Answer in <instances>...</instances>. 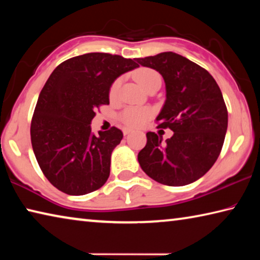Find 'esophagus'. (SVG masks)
I'll use <instances>...</instances> for the list:
<instances>
[{"label":"esophagus","instance_id":"esophagus-1","mask_svg":"<svg viewBox=\"0 0 260 260\" xmlns=\"http://www.w3.org/2000/svg\"><path fill=\"white\" fill-rule=\"evenodd\" d=\"M122 133H124V135H128V134L132 133V129H129V128H124V129H122Z\"/></svg>","mask_w":260,"mask_h":260}]
</instances>
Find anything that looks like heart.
<instances>
[{"label":"heart","instance_id":"1","mask_svg":"<svg viewBox=\"0 0 260 260\" xmlns=\"http://www.w3.org/2000/svg\"><path fill=\"white\" fill-rule=\"evenodd\" d=\"M135 79L139 82V85L148 89L149 87L153 85L156 81H160V76L158 74L155 70L143 68L140 69L139 71L135 73ZM120 87V79H116L110 86L109 89V96L111 100L117 98L118 91H119ZM151 116L150 109L142 108V107H128L122 110L119 114V119L124 122L126 126L128 127H140L146 122Z\"/></svg>","mask_w":260,"mask_h":260}]
</instances>
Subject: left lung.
Returning a JSON list of instances; mask_svg holds the SVG:
<instances>
[{"label": "left lung", "instance_id": "left-lung-1", "mask_svg": "<svg viewBox=\"0 0 260 260\" xmlns=\"http://www.w3.org/2000/svg\"><path fill=\"white\" fill-rule=\"evenodd\" d=\"M135 60L164 78L166 101L156 120L174 132L166 142L148 132L138 155L141 169L166 186L196 181L213 166L225 141L228 112L218 83L205 69L172 51Z\"/></svg>", "mask_w": 260, "mask_h": 260}]
</instances>
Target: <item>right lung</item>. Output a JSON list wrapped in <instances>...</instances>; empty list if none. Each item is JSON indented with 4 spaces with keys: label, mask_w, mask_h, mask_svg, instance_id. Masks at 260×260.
Segmentation results:
<instances>
[{
    "label": "right lung",
    "mask_w": 260,
    "mask_h": 260,
    "mask_svg": "<svg viewBox=\"0 0 260 260\" xmlns=\"http://www.w3.org/2000/svg\"><path fill=\"white\" fill-rule=\"evenodd\" d=\"M139 68L133 59L89 52L60 63L43 86L30 122L35 158L52 186L68 195H85L107 182L117 127L91 133L96 109L109 104L110 86Z\"/></svg>",
    "instance_id": "obj_1"
}]
</instances>
